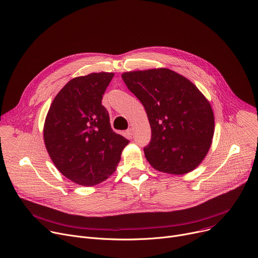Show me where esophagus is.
Masks as SVG:
<instances>
[{
	"label": "esophagus",
	"mask_w": 258,
	"mask_h": 258,
	"mask_svg": "<svg viewBox=\"0 0 258 258\" xmlns=\"http://www.w3.org/2000/svg\"><path fill=\"white\" fill-rule=\"evenodd\" d=\"M125 134H126V137H127L128 139H132V138H133L134 133H133V130H132V128H128V130L125 132Z\"/></svg>",
	"instance_id": "esophagus-1"
}]
</instances>
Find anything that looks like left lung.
<instances>
[{"mask_svg": "<svg viewBox=\"0 0 258 258\" xmlns=\"http://www.w3.org/2000/svg\"><path fill=\"white\" fill-rule=\"evenodd\" d=\"M127 88L145 108L151 141L145 158L160 172L182 175L207 157L215 132L208 98L183 76L168 68L122 74Z\"/></svg>", "mask_w": 258, "mask_h": 258, "instance_id": "8db88e82", "label": "left lung"}]
</instances>
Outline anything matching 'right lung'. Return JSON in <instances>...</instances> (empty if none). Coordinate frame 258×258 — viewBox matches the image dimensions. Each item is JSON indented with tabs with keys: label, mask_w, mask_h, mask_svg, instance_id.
<instances>
[{
	"label": "right lung",
	"mask_w": 258,
	"mask_h": 258,
	"mask_svg": "<svg viewBox=\"0 0 258 258\" xmlns=\"http://www.w3.org/2000/svg\"><path fill=\"white\" fill-rule=\"evenodd\" d=\"M113 73L74 78L55 96L43 125L45 148L56 168L77 184L91 186L109 178L128 144L111 128L101 105Z\"/></svg>",
	"instance_id": "1"
}]
</instances>
